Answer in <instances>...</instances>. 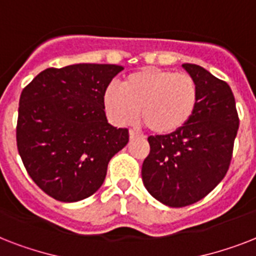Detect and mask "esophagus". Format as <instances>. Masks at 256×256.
Returning a JSON list of instances; mask_svg holds the SVG:
<instances>
[{
	"mask_svg": "<svg viewBox=\"0 0 256 256\" xmlns=\"http://www.w3.org/2000/svg\"><path fill=\"white\" fill-rule=\"evenodd\" d=\"M128 136H130V138H136V136H140V132H134V130H130V132H128Z\"/></svg>",
	"mask_w": 256,
	"mask_h": 256,
	"instance_id": "obj_1",
	"label": "esophagus"
}]
</instances>
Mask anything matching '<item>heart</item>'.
I'll return each mask as SVG.
<instances>
[{
	"label": "heart",
	"mask_w": 256,
	"mask_h": 256,
	"mask_svg": "<svg viewBox=\"0 0 256 256\" xmlns=\"http://www.w3.org/2000/svg\"><path fill=\"white\" fill-rule=\"evenodd\" d=\"M198 104V85L188 74L144 68L128 74L120 88L104 92V108L120 124L138 116L156 134H171L190 120Z\"/></svg>",
	"instance_id": "obj_1"
}]
</instances>
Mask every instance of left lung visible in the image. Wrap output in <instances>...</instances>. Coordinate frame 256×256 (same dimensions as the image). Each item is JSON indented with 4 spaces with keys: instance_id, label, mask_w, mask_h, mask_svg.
<instances>
[{
    "instance_id": "left-lung-1",
    "label": "left lung",
    "mask_w": 256,
    "mask_h": 256,
    "mask_svg": "<svg viewBox=\"0 0 256 256\" xmlns=\"http://www.w3.org/2000/svg\"><path fill=\"white\" fill-rule=\"evenodd\" d=\"M182 68L198 85V104L182 128L148 136L150 154L142 180L150 194L168 207L198 202L224 178L239 128L234 94L226 82L202 66Z\"/></svg>"
}]
</instances>
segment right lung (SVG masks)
<instances>
[{"mask_svg":"<svg viewBox=\"0 0 256 256\" xmlns=\"http://www.w3.org/2000/svg\"><path fill=\"white\" fill-rule=\"evenodd\" d=\"M118 65L77 64L44 70L20 96L17 148L28 174L61 202L96 192L108 164L128 144V128L108 122L104 92Z\"/></svg>","mask_w":256,"mask_h":256,"instance_id":"add662e5","label":"right lung"}]
</instances>
